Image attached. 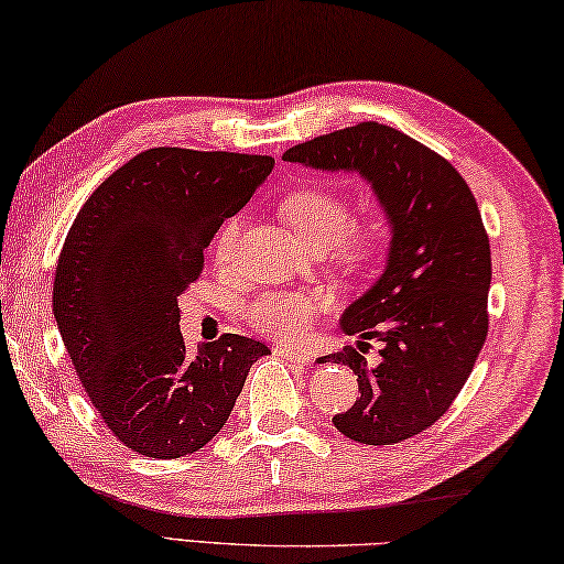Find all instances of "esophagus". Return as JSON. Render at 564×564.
Listing matches in <instances>:
<instances>
[{"label":"esophagus","instance_id":"esophagus-1","mask_svg":"<svg viewBox=\"0 0 564 564\" xmlns=\"http://www.w3.org/2000/svg\"><path fill=\"white\" fill-rule=\"evenodd\" d=\"M275 352H279L281 357H285V360H289V362H295V365H308L313 360L311 352L295 350V347H289V345H279V347H275Z\"/></svg>","mask_w":564,"mask_h":564}]
</instances>
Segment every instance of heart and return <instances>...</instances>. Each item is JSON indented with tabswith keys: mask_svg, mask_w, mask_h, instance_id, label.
<instances>
[{
	"mask_svg": "<svg viewBox=\"0 0 564 564\" xmlns=\"http://www.w3.org/2000/svg\"><path fill=\"white\" fill-rule=\"evenodd\" d=\"M281 214L305 247L325 251L335 247L337 253L350 263L375 259L384 243V224L380 219H365L350 224V207L343 194L327 187H299L281 199ZM239 224L231 219L219 229L214 239V253L224 263L231 259ZM321 311V301L311 293L279 291L253 299L243 317L256 330L275 337V340H301Z\"/></svg>",
	"mask_w": 564,
	"mask_h": 564,
	"instance_id": "b5f03b06",
	"label": "heart"
}]
</instances>
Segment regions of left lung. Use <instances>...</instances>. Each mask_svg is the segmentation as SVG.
<instances>
[{"mask_svg":"<svg viewBox=\"0 0 564 564\" xmlns=\"http://www.w3.org/2000/svg\"><path fill=\"white\" fill-rule=\"evenodd\" d=\"M285 162L360 172L392 227L387 265L345 308L347 335L382 343L375 367L347 345L317 362L347 365L360 397L333 416L337 432L370 446L399 444L446 414L488 335L490 247L476 197L454 165L382 122L301 142Z\"/></svg>","mask_w":564,"mask_h":564,"instance_id":"obj_1","label":"left lung"}]
</instances>
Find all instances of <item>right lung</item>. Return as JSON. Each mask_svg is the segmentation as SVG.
I'll return each mask as SVG.
<instances>
[{
    "label": "right lung",
    "instance_id": "right-lung-1",
    "mask_svg": "<svg viewBox=\"0 0 564 564\" xmlns=\"http://www.w3.org/2000/svg\"><path fill=\"white\" fill-rule=\"evenodd\" d=\"M273 158L152 148L98 184L68 229L54 317L80 384L116 438L150 458L199 452L271 350L227 333L189 355L177 295L204 249L271 175Z\"/></svg>",
    "mask_w": 564,
    "mask_h": 564
}]
</instances>
